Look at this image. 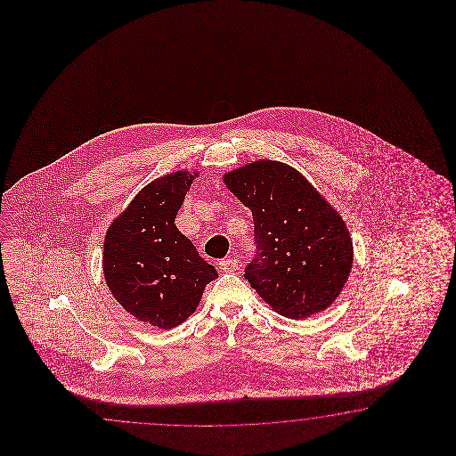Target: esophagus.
Instances as JSON below:
<instances>
[{
	"label": "esophagus",
	"mask_w": 456,
	"mask_h": 456,
	"mask_svg": "<svg viewBox=\"0 0 456 456\" xmlns=\"http://www.w3.org/2000/svg\"><path fill=\"white\" fill-rule=\"evenodd\" d=\"M220 269L224 272H234L238 271V259H224V261H220Z\"/></svg>",
	"instance_id": "esophagus-1"
}]
</instances>
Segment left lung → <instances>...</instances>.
Returning a JSON list of instances; mask_svg holds the SVG:
<instances>
[{
	"label": "left lung",
	"mask_w": 456,
	"mask_h": 456,
	"mask_svg": "<svg viewBox=\"0 0 456 456\" xmlns=\"http://www.w3.org/2000/svg\"><path fill=\"white\" fill-rule=\"evenodd\" d=\"M252 212L257 256L246 281L272 310L305 320L330 308L349 279L354 244L339 212L295 167L257 159L224 175Z\"/></svg>",
	"instance_id": "obj_1"
}]
</instances>
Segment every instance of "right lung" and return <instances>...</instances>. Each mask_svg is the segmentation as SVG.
<instances>
[{
    "label": "right lung",
    "instance_id": "obj_1",
    "mask_svg": "<svg viewBox=\"0 0 456 456\" xmlns=\"http://www.w3.org/2000/svg\"><path fill=\"white\" fill-rule=\"evenodd\" d=\"M197 171L146 184L107 228L102 271L112 297L135 320L159 330L183 324L218 277L175 220Z\"/></svg>",
    "mask_w": 456,
    "mask_h": 456
}]
</instances>
